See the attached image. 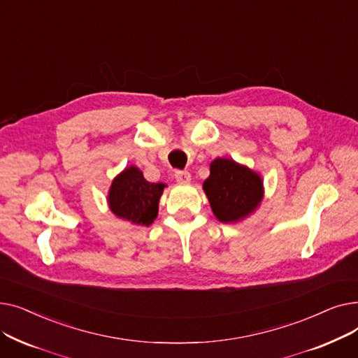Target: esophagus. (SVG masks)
Masks as SVG:
<instances>
[{
    "label": "esophagus",
    "instance_id": "34e87169",
    "mask_svg": "<svg viewBox=\"0 0 358 358\" xmlns=\"http://www.w3.org/2000/svg\"><path fill=\"white\" fill-rule=\"evenodd\" d=\"M176 180L180 184H189L190 180H192V176H190L189 171H177L176 173Z\"/></svg>",
    "mask_w": 358,
    "mask_h": 358
}]
</instances>
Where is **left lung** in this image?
<instances>
[{
    "label": "left lung",
    "instance_id": "obj_1",
    "mask_svg": "<svg viewBox=\"0 0 358 358\" xmlns=\"http://www.w3.org/2000/svg\"><path fill=\"white\" fill-rule=\"evenodd\" d=\"M213 215L222 223H236L252 215L264 197L261 176L232 158L210 162V176L204 180Z\"/></svg>",
    "mask_w": 358,
    "mask_h": 358
}]
</instances>
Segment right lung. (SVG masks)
Returning <instances> with one entry per match:
<instances>
[{
	"label": "right lung",
	"mask_w": 358,
	"mask_h": 358,
	"mask_svg": "<svg viewBox=\"0 0 358 358\" xmlns=\"http://www.w3.org/2000/svg\"><path fill=\"white\" fill-rule=\"evenodd\" d=\"M166 184L149 182L135 165L126 166L111 181L107 203L111 213L138 227H149L158 216L159 199Z\"/></svg>",
	"instance_id": "right-lung-1"
}]
</instances>
